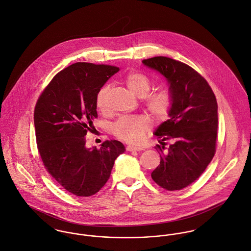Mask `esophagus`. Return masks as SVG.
<instances>
[{"mask_svg":"<svg viewBox=\"0 0 251 251\" xmlns=\"http://www.w3.org/2000/svg\"><path fill=\"white\" fill-rule=\"evenodd\" d=\"M126 150L129 152H133V151H141L143 150L141 147H138V146H133V145H128L126 147Z\"/></svg>","mask_w":251,"mask_h":251,"instance_id":"esophagus-1","label":"esophagus"}]
</instances>
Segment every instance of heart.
<instances>
[{
  "instance_id": "1",
  "label": "heart",
  "mask_w": 251,
  "mask_h": 251,
  "mask_svg": "<svg viewBox=\"0 0 251 251\" xmlns=\"http://www.w3.org/2000/svg\"><path fill=\"white\" fill-rule=\"evenodd\" d=\"M125 84L129 90L139 98L144 97V106L147 112L157 120L166 119L172 107V94L167 89H160L150 92L152 82L147 75L142 72H130L125 77ZM111 86H102L96 95V106L102 111L108 110V97ZM150 121L143 115H130L118 118L112 125V134L126 142L138 143L150 129Z\"/></svg>"
}]
</instances>
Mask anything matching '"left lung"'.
<instances>
[{
    "mask_svg": "<svg viewBox=\"0 0 251 251\" xmlns=\"http://www.w3.org/2000/svg\"><path fill=\"white\" fill-rule=\"evenodd\" d=\"M142 62L166 77L173 98L169 119L154 133L163 146L156 145L161 162L151 177L165 190L180 191L199 178L215 156L217 99L207 81L184 62L167 56ZM166 140L173 143L164 152Z\"/></svg>",
    "mask_w": 251,
    "mask_h": 251,
    "instance_id": "obj_1",
    "label": "left lung"
}]
</instances>
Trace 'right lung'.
<instances>
[{
	"label": "right lung",
	"instance_id": "add662e5",
	"mask_svg": "<svg viewBox=\"0 0 251 251\" xmlns=\"http://www.w3.org/2000/svg\"><path fill=\"white\" fill-rule=\"evenodd\" d=\"M119 68L76 62L59 71L34 108L37 149L49 174L67 192L97 194L111 176L115 159L125 151L118 140L100 149L85 147V135L97 118L96 95Z\"/></svg>",
	"mask_w": 251,
	"mask_h": 251
}]
</instances>
